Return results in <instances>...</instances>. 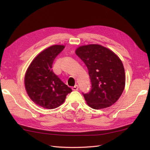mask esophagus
<instances>
[{
    "label": "esophagus",
    "mask_w": 150,
    "mask_h": 150,
    "mask_svg": "<svg viewBox=\"0 0 150 150\" xmlns=\"http://www.w3.org/2000/svg\"><path fill=\"white\" fill-rule=\"evenodd\" d=\"M72 89H73V90H74V91H77L79 90V86L76 85L74 87H73Z\"/></svg>",
    "instance_id": "1"
}]
</instances>
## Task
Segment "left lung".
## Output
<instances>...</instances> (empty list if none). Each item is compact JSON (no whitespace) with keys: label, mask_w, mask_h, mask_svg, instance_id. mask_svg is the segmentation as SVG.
I'll use <instances>...</instances> for the list:
<instances>
[{"label":"left lung","mask_w":150,"mask_h":150,"mask_svg":"<svg viewBox=\"0 0 150 150\" xmlns=\"http://www.w3.org/2000/svg\"><path fill=\"white\" fill-rule=\"evenodd\" d=\"M88 69L91 89L82 93L95 110L110 107L119 99L125 86V72L120 59L112 51L98 44L80 46L75 52Z\"/></svg>","instance_id":"obj_1"}]
</instances>
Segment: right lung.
Returning a JSON list of instances; mask_svg holds the SVG:
<instances>
[{"label": "right lung", "mask_w": 150, "mask_h": 150, "mask_svg": "<svg viewBox=\"0 0 150 150\" xmlns=\"http://www.w3.org/2000/svg\"><path fill=\"white\" fill-rule=\"evenodd\" d=\"M64 48V46L53 45L44 50L31 62L25 75L28 95L36 104L47 109L60 106L72 91L52 69L54 60Z\"/></svg>", "instance_id": "obj_1"}]
</instances>
